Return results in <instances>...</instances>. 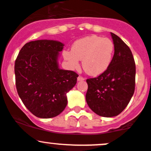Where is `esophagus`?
<instances>
[{"instance_id": "34e87169", "label": "esophagus", "mask_w": 151, "mask_h": 151, "mask_svg": "<svg viewBox=\"0 0 151 151\" xmlns=\"http://www.w3.org/2000/svg\"><path fill=\"white\" fill-rule=\"evenodd\" d=\"M84 80V78L83 77H81V76H79L78 77H77V81H83Z\"/></svg>"}]
</instances>
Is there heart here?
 I'll list each match as a JSON object with an SVG mask.
<instances>
[{
	"label": "heart",
	"instance_id": "heart-1",
	"mask_svg": "<svg viewBox=\"0 0 151 151\" xmlns=\"http://www.w3.org/2000/svg\"><path fill=\"white\" fill-rule=\"evenodd\" d=\"M113 53L112 40L92 35L75 41L71 50H63V56L71 69L78 68L80 60H82L84 71L88 75L97 77L109 68Z\"/></svg>",
	"mask_w": 151,
	"mask_h": 151
}]
</instances>
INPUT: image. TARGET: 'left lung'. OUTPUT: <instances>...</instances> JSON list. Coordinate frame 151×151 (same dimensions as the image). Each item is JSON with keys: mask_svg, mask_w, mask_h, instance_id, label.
<instances>
[{"mask_svg": "<svg viewBox=\"0 0 151 151\" xmlns=\"http://www.w3.org/2000/svg\"><path fill=\"white\" fill-rule=\"evenodd\" d=\"M114 56L109 68L95 78L86 80V100L93 112L102 117L117 116L126 108L135 91L136 65L126 44L110 33Z\"/></svg>", "mask_w": 151, "mask_h": 151, "instance_id": "left-lung-1", "label": "left lung"}]
</instances>
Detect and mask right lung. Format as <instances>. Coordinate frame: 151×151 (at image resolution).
<instances>
[{
  "label": "right lung",
  "mask_w": 151,
  "mask_h": 151,
  "mask_svg": "<svg viewBox=\"0 0 151 151\" xmlns=\"http://www.w3.org/2000/svg\"><path fill=\"white\" fill-rule=\"evenodd\" d=\"M64 44L59 41L27 42L21 49L15 63L18 94L35 116H57L66 107L67 94L77 83L74 71L60 69L58 59Z\"/></svg>",
  "instance_id": "right-lung-1"
}]
</instances>
